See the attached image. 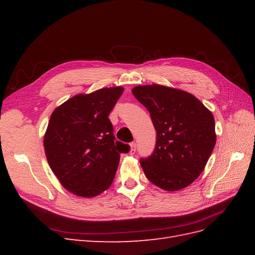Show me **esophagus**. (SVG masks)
Returning a JSON list of instances; mask_svg holds the SVG:
<instances>
[{"instance_id": "obj_1", "label": "esophagus", "mask_w": 255, "mask_h": 255, "mask_svg": "<svg viewBox=\"0 0 255 255\" xmlns=\"http://www.w3.org/2000/svg\"><path fill=\"white\" fill-rule=\"evenodd\" d=\"M129 154L130 155H134L135 152H136V143L135 142H132L129 144Z\"/></svg>"}]
</instances>
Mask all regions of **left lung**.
<instances>
[{"mask_svg":"<svg viewBox=\"0 0 255 255\" xmlns=\"http://www.w3.org/2000/svg\"><path fill=\"white\" fill-rule=\"evenodd\" d=\"M132 92L150 112L157 134L154 153L140 160L146 179L167 191L189 186L216 143L212 112L194 95L164 85H139Z\"/></svg>","mask_w":255,"mask_h":255,"instance_id":"obj_1","label":"left lung"}]
</instances>
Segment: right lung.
<instances>
[{"label": "right lung", "mask_w": 255, "mask_h": 255, "mask_svg": "<svg viewBox=\"0 0 255 255\" xmlns=\"http://www.w3.org/2000/svg\"><path fill=\"white\" fill-rule=\"evenodd\" d=\"M125 88L79 94L53 111L43 136L45 156L63 187L82 198L109 189L120 153L129 146L115 142L109 116Z\"/></svg>", "instance_id": "obj_1"}]
</instances>
